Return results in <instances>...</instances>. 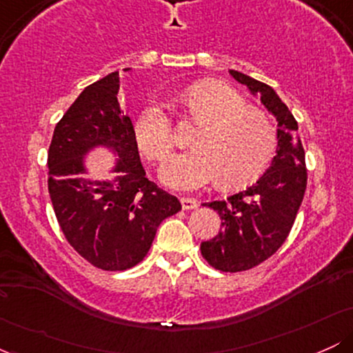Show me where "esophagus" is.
Listing matches in <instances>:
<instances>
[{
	"mask_svg": "<svg viewBox=\"0 0 353 353\" xmlns=\"http://www.w3.org/2000/svg\"><path fill=\"white\" fill-rule=\"evenodd\" d=\"M181 204H182V209L192 210L199 205V202H197L196 199H192V197H181Z\"/></svg>",
	"mask_w": 353,
	"mask_h": 353,
	"instance_id": "34e87169",
	"label": "esophagus"
}]
</instances>
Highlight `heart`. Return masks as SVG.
Returning <instances> with one entry per match:
<instances>
[{
	"mask_svg": "<svg viewBox=\"0 0 353 353\" xmlns=\"http://www.w3.org/2000/svg\"><path fill=\"white\" fill-rule=\"evenodd\" d=\"M181 103L201 129L192 141L196 149L174 156L163 168L165 185L192 190L217 179L221 188L239 189L262 176L277 148V131L265 112L250 108L236 89L217 81L194 84ZM132 132L149 161L164 163L171 156L176 137L163 104H145Z\"/></svg>",
	"mask_w": 353,
	"mask_h": 353,
	"instance_id": "1",
	"label": "heart"
}]
</instances>
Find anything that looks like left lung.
Segmentation results:
<instances>
[{"label": "left lung", "mask_w": 353, "mask_h": 353, "mask_svg": "<svg viewBox=\"0 0 353 353\" xmlns=\"http://www.w3.org/2000/svg\"><path fill=\"white\" fill-rule=\"evenodd\" d=\"M229 72L261 96L279 125L277 151L264 176L242 192L205 204L217 210L222 230L202 242V257L222 272H242L262 264L285 242L305 194L307 169L297 121L277 92L244 72Z\"/></svg>", "instance_id": "obj_1"}]
</instances>
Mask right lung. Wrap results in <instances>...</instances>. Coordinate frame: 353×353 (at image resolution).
Returning <instances> with one entry per match:
<instances>
[{
    "label": "right lung",
    "mask_w": 353,
    "mask_h": 353,
    "mask_svg": "<svg viewBox=\"0 0 353 353\" xmlns=\"http://www.w3.org/2000/svg\"><path fill=\"white\" fill-rule=\"evenodd\" d=\"M117 91V71L84 89L56 124L48 152V190L59 228L81 257L103 270L139 264L161 222L182 209L176 196L145 177ZM98 145L118 156L114 180L83 177L82 157Z\"/></svg>",
    "instance_id": "add662e5"
}]
</instances>
